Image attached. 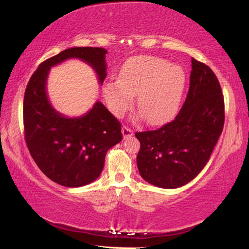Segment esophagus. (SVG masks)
I'll return each instance as SVG.
<instances>
[{
	"mask_svg": "<svg viewBox=\"0 0 249 249\" xmlns=\"http://www.w3.org/2000/svg\"><path fill=\"white\" fill-rule=\"evenodd\" d=\"M122 134H123L124 139H126V138H128V137L133 136L134 135V131H133V129L129 128L128 126L123 125V127H122Z\"/></svg>",
	"mask_w": 249,
	"mask_h": 249,
	"instance_id": "esophagus-1",
	"label": "esophagus"
}]
</instances>
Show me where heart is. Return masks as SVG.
I'll use <instances>...</instances> for the list:
<instances>
[{
  "label": "heart",
  "mask_w": 249,
  "mask_h": 249,
  "mask_svg": "<svg viewBox=\"0 0 249 249\" xmlns=\"http://www.w3.org/2000/svg\"><path fill=\"white\" fill-rule=\"evenodd\" d=\"M186 75L183 68L156 56H137L122 66L119 80L103 86L104 97L114 115H122L134 104L151 125L173 118L181 104Z\"/></svg>",
  "instance_id": "b5f03b06"
}]
</instances>
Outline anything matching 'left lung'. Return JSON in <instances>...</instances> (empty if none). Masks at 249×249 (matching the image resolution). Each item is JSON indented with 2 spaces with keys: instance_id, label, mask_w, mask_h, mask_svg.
Masks as SVG:
<instances>
[{
  "instance_id": "obj_1",
  "label": "left lung",
  "mask_w": 249,
  "mask_h": 249,
  "mask_svg": "<svg viewBox=\"0 0 249 249\" xmlns=\"http://www.w3.org/2000/svg\"><path fill=\"white\" fill-rule=\"evenodd\" d=\"M187 97L173 121L136 133L140 176L161 188H178L198 176L209 161L225 123L224 95L211 68L194 57Z\"/></svg>"
}]
</instances>
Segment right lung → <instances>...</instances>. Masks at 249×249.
<instances>
[{"label": "right lung", "mask_w": 249, "mask_h": 249, "mask_svg": "<svg viewBox=\"0 0 249 249\" xmlns=\"http://www.w3.org/2000/svg\"><path fill=\"white\" fill-rule=\"evenodd\" d=\"M104 48L75 47L40 63L26 86L23 126L26 145L36 165L51 181L65 187H80L103 171L106 153L122 141L121 123L97 102L79 118H66L52 107L46 83L50 68L68 59L91 65L103 84L107 76Z\"/></svg>", "instance_id": "obj_1"}]
</instances>
